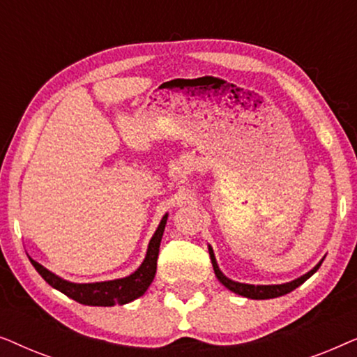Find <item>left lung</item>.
<instances>
[{
    "instance_id": "obj_1",
    "label": "left lung",
    "mask_w": 357,
    "mask_h": 357,
    "mask_svg": "<svg viewBox=\"0 0 357 357\" xmlns=\"http://www.w3.org/2000/svg\"><path fill=\"white\" fill-rule=\"evenodd\" d=\"M208 252H209V257H211V263H213V268H214V275L221 282L222 286H226L229 291L236 292L238 296H243L247 297V299H257V301H263V299H275V297H280V296H284L287 292L294 291L296 287H299L302 282H305L309 278L314 275V273L319 270L321 261H324V258L317 263V265L312 268L310 271H307L305 275H302L301 278H297V280H292L289 282H282V284H245V282H238V281H234L231 278H227L224 273L219 270L218 266V261H216V257H214V252H213V247L208 245Z\"/></svg>"
}]
</instances>
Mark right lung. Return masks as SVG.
Wrapping results in <instances>:
<instances>
[{"label":"right lung","mask_w":357,"mask_h":357,"mask_svg":"<svg viewBox=\"0 0 357 357\" xmlns=\"http://www.w3.org/2000/svg\"><path fill=\"white\" fill-rule=\"evenodd\" d=\"M169 214L165 213L162 219H160L158 229H155L154 236L151 237L148 250H146V257L138 270L131 273L130 276L119 278V280L110 281H99V282H71L68 280H63L61 276L55 275L40 263L29 260L33 265V268L38 271L43 280H45L56 291L63 292V294L70 297V299L79 302L84 305H94V307H112L115 304L123 305L128 302L138 299L148 291V287L153 282L155 276V270H158V257H159V247L160 241H162L165 224H167Z\"/></svg>","instance_id":"right-lung-1"}]
</instances>
